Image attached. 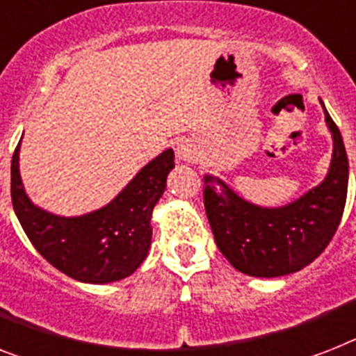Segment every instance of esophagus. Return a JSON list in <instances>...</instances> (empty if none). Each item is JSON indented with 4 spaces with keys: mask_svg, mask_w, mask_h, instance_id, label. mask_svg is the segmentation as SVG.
<instances>
[{
    "mask_svg": "<svg viewBox=\"0 0 356 356\" xmlns=\"http://www.w3.org/2000/svg\"><path fill=\"white\" fill-rule=\"evenodd\" d=\"M177 157L181 159V161H184V163H188V161H192L193 159V149L190 148V146H186V144H179Z\"/></svg>",
    "mask_w": 356,
    "mask_h": 356,
    "instance_id": "1",
    "label": "esophagus"
}]
</instances>
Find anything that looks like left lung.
<instances>
[{"label": "left lung", "instance_id": "left-lung-1", "mask_svg": "<svg viewBox=\"0 0 356 356\" xmlns=\"http://www.w3.org/2000/svg\"><path fill=\"white\" fill-rule=\"evenodd\" d=\"M333 159L327 177L294 203L261 208L241 199L218 177L204 175L203 199L213 239L234 268L248 276L276 278L298 273L325 250L342 219L349 164L333 118Z\"/></svg>", "mask_w": 356, "mask_h": 356}]
</instances>
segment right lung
I'll return each instance as SVG.
<instances>
[{
	"label": "right lung",
	"instance_id": "add662e5",
	"mask_svg": "<svg viewBox=\"0 0 356 356\" xmlns=\"http://www.w3.org/2000/svg\"><path fill=\"white\" fill-rule=\"evenodd\" d=\"M19 144L10 164L14 212L38 252L60 273L83 283H109L128 278L148 256L153 207L175 166L166 149L131 179V183L100 210L62 218L34 207L19 177Z\"/></svg>",
	"mask_w": 356,
	"mask_h": 356
}]
</instances>
